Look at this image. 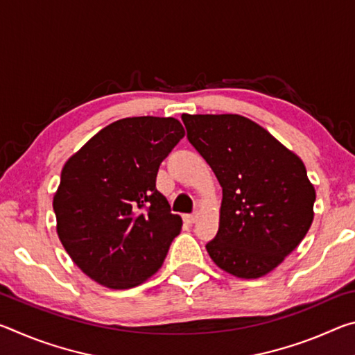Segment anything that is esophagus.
Instances as JSON below:
<instances>
[{"label":"esophagus","instance_id":"esophagus-1","mask_svg":"<svg viewBox=\"0 0 355 355\" xmlns=\"http://www.w3.org/2000/svg\"><path fill=\"white\" fill-rule=\"evenodd\" d=\"M197 219H199V213H192V214H186L184 216V220L188 222V224H194Z\"/></svg>","mask_w":355,"mask_h":355}]
</instances>
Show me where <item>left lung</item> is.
Returning a JSON list of instances; mask_svg holds the SVG:
<instances>
[{
    "instance_id": "obj_1",
    "label": "left lung",
    "mask_w": 355,
    "mask_h": 355,
    "mask_svg": "<svg viewBox=\"0 0 355 355\" xmlns=\"http://www.w3.org/2000/svg\"><path fill=\"white\" fill-rule=\"evenodd\" d=\"M188 141L222 186L211 260L239 279L271 272L313 222L316 192L302 159L238 114H183Z\"/></svg>"
}]
</instances>
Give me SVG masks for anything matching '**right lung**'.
<instances>
[{"label":"right lung","mask_w":355,"mask_h":355,"mask_svg":"<svg viewBox=\"0 0 355 355\" xmlns=\"http://www.w3.org/2000/svg\"><path fill=\"white\" fill-rule=\"evenodd\" d=\"M183 136L173 117L120 119L65 163L53 199L58 236L97 284L128 290L163 264L183 222L156 189V173Z\"/></svg>","instance_id":"1"}]
</instances>
